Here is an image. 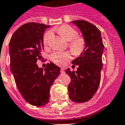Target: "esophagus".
Wrapping results in <instances>:
<instances>
[{"instance_id": "34e87169", "label": "esophagus", "mask_w": 125, "mask_h": 125, "mask_svg": "<svg viewBox=\"0 0 125 125\" xmlns=\"http://www.w3.org/2000/svg\"><path fill=\"white\" fill-rule=\"evenodd\" d=\"M60 72H61V73H65L64 69H63V68H61V69H60Z\"/></svg>"}]
</instances>
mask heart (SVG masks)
Returning a JSON list of instances; mask_svg holds the SVG:
<instances>
[{"label":"heart","mask_w":125,"mask_h":125,"mask_svg":"<svg viewBox=\"0 0 125 125\" xmlns=\"http://www.w3.org/2000/svg\"><path fill=\"white\" fill-rule=\"evenodd\" d=\"M61 36L66 40L69 41V49L75 55H80L83 52L86 47V42L83 36H77L78 31L69 25H63L56 29ZM52 32L47 31L43 35V44L47 45L52 38ZM51 60L58 65H63L71 59V54L68 51L54 52L50 56Z\"/></svg>","instance_id":"1"}]
</instances>
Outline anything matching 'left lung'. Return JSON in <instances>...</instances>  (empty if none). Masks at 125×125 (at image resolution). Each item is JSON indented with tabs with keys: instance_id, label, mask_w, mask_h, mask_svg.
Wrapping results in <instances>:
<instances>
[{
	"instance_id": "1",
	"label": "left lung",
	"mask_w": 125,
	"mask_h": 125,
	"mask_svg": "<svg viewBox=\"0 0 125 125\" xmlns=\"http://www.w3.org/2000/svg\"><path fill=\"white\" fill-rule=\"evenodd\" d=\"M71 22L80 29L86 47L81 55L72 62L78 66L76 71L65 70L71 80L68 86L69 96L73 101L84 103L94 96L100 83L104 45L101 31L94 24L82 20Z\"/></svg>"
}]
</instances>
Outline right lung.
I'll return each mask as SVG.
<instances>
[{
  "label": "right lung",
  "instance_id": "obj_1",
  "mask_svg": "<svg viewBox=\"0 0 125 125\" xmlns=\"http://www.w3.org/2000/svg\"><path fill=\"white\" fill-rule=\"evenodd\" d=\"M50 26L29 22L15 31L10 40L9 48L10 69L15 83L24 99L36 106L49 101V90L60 73L59 67L51 62L43 69L36 62L42 60L43 34Z\"/></svg>",
  "mask_w": 125,
  "mask_h": 125
}]
</instances>
